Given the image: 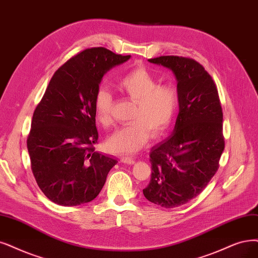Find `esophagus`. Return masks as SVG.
Segmentation results:
<instances>
[{
    "label": "esophagus",
    "instance_id": "1",
    "mask_svg": "<svg viewBox=\"0 0 258 258\" xmlns=\"http://www.w3.org/2000/svg\"><path fill=\"white\" fill-rule=\"evenodd\" d=\"M120 161L121 163H124V164H127V165H134L135 164V159L132 158V157H128V156H125V157H121L120 158Z\"/></svg>",
    "mask_w": 258,
    "mask_h": 258
}]
</instances>
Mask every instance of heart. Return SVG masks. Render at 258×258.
<instances>
[{
	"label": "heart",
	"instance_id": "b5f03b06",
	"mask_svg": "<svg viewBox=\"0 0 258 258\" xmlns=\"http://www.w3.org/2000/svg\"><path fill=\"white\" fill-rule=\"evenodd\" d=\"M116 88L126 98L134 101L132 123L118 128L106 141V147L116 154H132L139 151L149 139L164 133L173 121L178 107L179 95L175 86L157 85V79L145 67L127 72L117 82ZM112 95L101 88L94 95L95 117L103 126L111 124Z\"/></svg>",
	"mask_w": 258,
	"mask_h": 258
}]
</instances>
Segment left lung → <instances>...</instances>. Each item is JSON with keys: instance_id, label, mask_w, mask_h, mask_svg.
Returning <instances> with one entry per match:
<instances>
[{"instance_id": "8db88e82", "label": "left lung", "mask_w": 258, "mask_h": 258, "mask_svg": "<svg viewBox=\"0 0 258 258\" xmlns=\"http://www.w3.org/2000/svg\"><path fill=\"white\" fill-rule=\"evenodd\" d=\"M172 70L179 95L173 133L151 150V180L144 195L164 208L184 205L201 194L219 168L224 150L223 112L217 86L192 58L149 59Z\"/></svg>"}]
</instances>
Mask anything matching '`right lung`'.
<instances>
[{
  "label": "right lung",
  "mask_w": 258,
  "mask_h": 258,
  "mask_svg": "<svg viewBox=\"0 0 258 258\" xmlns=\"http://www.w3.org/2000/svg\"><path fill=\"white\" fill-rule=\"evenodd\" d=\"M131 55L91 47L56 70L33 114L27 150L36 182L44 196L62 206L88 203L98 197L113 157L94 151V95L104 74Z\"/></svg>",
  "instance_id": "obj_1"
}]
</instances>
